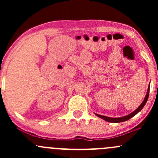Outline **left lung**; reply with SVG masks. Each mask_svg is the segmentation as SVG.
Segmentation results:
<instances>
[{
  "label": "left lung",
  "instance_id": "8db88e82",
  "mask_svg": "<svg viewBox=\"0 0 158 158\" xmlns=\"http://www.w3.org/2000/svg\"><path fill=\"white\" fill-rule=\"evenodd\" d=\"M150 84V83H149ZM149 87L148 86V90H147V94H146V97H145L144 100H143V102L141 103V105L139 106L138 108L136 109L135 111L132 112L131 114H128V115H126L125 116V117H118V118H113V117H106V116H102V115H99V114H95L97 116V117H100V118H102L104 119V120L106 121H108V122H110V123H121V122H124V121H126L128 120V119H131V117H133L134 116H135L136 114L138 113L139 111H140L141 110H142V108L144 107L145 105H146V102H147L148 100V95H149Z\"/></svg>",
  "mask_w": 158,
  "mask_h": 158
}]
</instances>
